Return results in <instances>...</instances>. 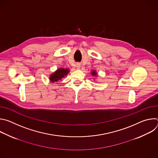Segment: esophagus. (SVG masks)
<instances>
[{
	"mask_svg": "<svg viewBox=\"0 0 158 158\" xmlns=\"http://www.w3.org/2000/svg\"><path fill=\"white\" fill-rule=\"evenodd\" d=\"M80 67H81V64L79 63H77V64H76V68L77 69H79Z\"/></svg>",
	"mask_w": 158,
	"mask_h": 158,
	"instance_id": "1",
	"label": "esophagus"
}]
</instances>
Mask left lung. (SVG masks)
Masks as SVG:
<instances>
[{
  "mask_svg": "<svg viewBox=\"0 0 158 158\" xmlns=\"http://www.w3.org/2000/svg\"><path fill=\"white\" fill-rule=\"evenodd\" d=\"M91 74L93 75V76H97V75H98V74L96 73V72L95 71H93L91 72Z\"/></svg>",
  "mask_w": 158,
  "mask_h": 158,
  "instance_id": "obj_1",
  "label": "left lung"
}]
</instances>
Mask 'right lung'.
<instances>
[{
	"mask_svg": "<svg viewBox=\"0 0 158 158\" xmlns=\"http://www.w3.org/2000/svg\"><path fill=\"white\" fill-rule=\"evenodd\" d=\"M69 71L68 69L59 68L50 76L49 80L51 82H57L59 80H61L63 77H64L67 74L69 73Z\"/></svg>",
	"mask_w": 158,
	"mask_h": 158,
	"instance_id": "obj_1",
	"label": "right lung"
}]
</instances>
